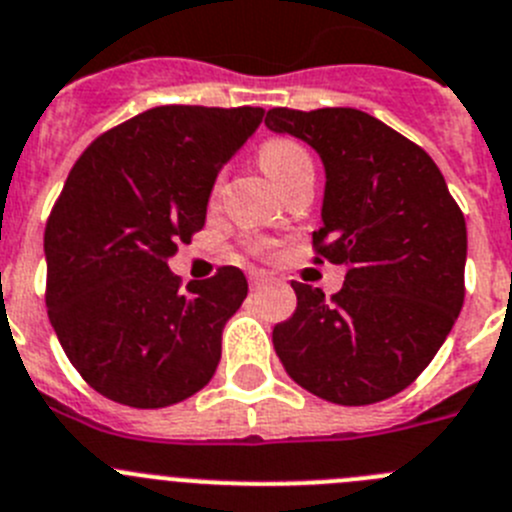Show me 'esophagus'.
Listing matches in <instances>:
<instances>
[{"instance_id": "esophagus-1", "label": "esophagus", "mask_w": 512, "mask_h": 512, "mask_svg": "<svg viewBox=\"0 0 512 512\" xmlns=\"http://www.w3.org/2000/svg\"><path fill=\"white\" fill-rule=\"evenodd\" d=\"M266 281H269V276L261 274V271H253V274H251V289H261Z\"/></svg>"}]
</instances>
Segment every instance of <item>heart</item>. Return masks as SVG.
<instances>
[{
	"mask_svg": "<svg viewBox=\"0 0 512 512\" xmlns=\"http://www.w3.org/2000/svg\"><path fill=\"white\" fill-rule=\"evenodd\" d=\"M261 170L284 190L302 175H314L312 154L292 137H271L259 147Z\"/></svg>",
	"mask_w": 512,
	"mask_h": 512,
	"instance_id": "b5f03b06",
	"label": "heart"
}]
</instances>
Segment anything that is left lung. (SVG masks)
<instances>
[{
    "mask_svg": "<svg viewBox=\"0 0 512 512\" xmlns=\"http://www.w3.org/2000/svg\"><path fill=\"white\" fill-rule=\"evenodd\" d=\"M325 167L320 259L345 266L332 299L294 281L297 309L274 327V350L302 388L368 406L419 378L464 302L467 225L434 159L358 109H271Z\"/></svg>",
    "mask_w": 512,
    "mask_h": 512,
    "instance_id": "left-lung-1",
    "label": "left lung"
}]
</instances>
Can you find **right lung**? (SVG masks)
<instances>
[{"label":"right lung","mask_w":512,"mask_h":512,"mask_svg":"<svg viewBox=\"0 0 512 512\" xmlns=\"http://www.w3.org/2000/svg\"><path fill=\"white\" fill-rule=\"evenodd\" d=\"M261 119L256 106H157L73 164L45 228L48 314L101 396L162 409L213 378L248 281L223 266L180 287L167 259L203 228L215 177Z\"/></svg>","instance_id":"right-lung-1"}]
</instances>
